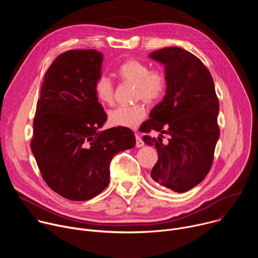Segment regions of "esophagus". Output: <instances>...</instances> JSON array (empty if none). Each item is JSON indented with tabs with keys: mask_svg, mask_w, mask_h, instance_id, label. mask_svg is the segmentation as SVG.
<instances>
[{
	"mask_svg": "<svg viewBox=\"0 0 258 258\" xmlns=\"http://www.w3.org/2000/svg\"><path fill=\"white\" fill-rule=\"evenodd\" d=\"M136 146L138 147V148H141V147L144 146V141L142 140L141 136L136 134Z\"/></svg>",
	"mask_w": 258,
	"mask_h": 258,
	"instance_id": "1",
	"label": "esophagus"
}]
</instances>
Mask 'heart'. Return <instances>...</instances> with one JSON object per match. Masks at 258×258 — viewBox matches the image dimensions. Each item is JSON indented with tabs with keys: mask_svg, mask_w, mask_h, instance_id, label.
<instances>
[{
	"mask_svg": "<svg viewBox=\"0 0 258 258\" xmlns=\"http://www.w3.org/2000/svg\"><path fill=\"white\" fill-rule=\"evenodd\" d=\"M117 76L122 83L134 85V98L142 99L147 104L158 102L166 90V77L164 72L158 69L150 70L146 63L128 59L122 62ZM94 92L102 105H111L114 101V86L109 78L99 77L94 84ZM146 110L140 103L131 106H119L108 112V121L113 126L127 128L137 127L144 117Z\"/></svg>",
	"mask_w": 258,
	"mask_h": 258,
	"instance_id": "1",
	"label": "heart"
}]
</instances>
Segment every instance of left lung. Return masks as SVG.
I'll use <instances>...</instances> for the list:
<instances>
[{
	"label": "left lung",
	"mask_w": 258,
	"mask_h": 258,
	"mask_svg": "<svg viewBox=\"0 0 258 258\" xmlns=\"http://www.w3.org/2000/svg\"><path fill=\"white\" fill-rule=\"evenodd\" d=\"M149 57L164 65L167 82L162 101L143 123V132L159 133L158 138H143L158 152L151 177L166 189L183 193L201 182L212 165L219 138L214 83L202 61L181 48H163ZM164 133L171 136L166 143L162 141Z\"/></svg>",
	"instance_id": "1"
}]
</instances>
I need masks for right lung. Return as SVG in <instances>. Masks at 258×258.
<instances>
[{
  "label": "right lung",
  "mask_w": 258,
  "mask_h": 258,
  "mask_svg": "<svg viewBox=\"0 0 258 258\" xmlns=\"http://www.w3.org/2000/svg\"><path fill=\"white\" fill-rule=\"evenodd\" d=\"M103 54L71 50L59 55L44 77L30 148L47 185L72 201H86L109 183L113 156L134 148L127 127L99 131L107 120L94 92Z\"/></svg>",
  "instance_id": "add662e5"
}]
</instances>
